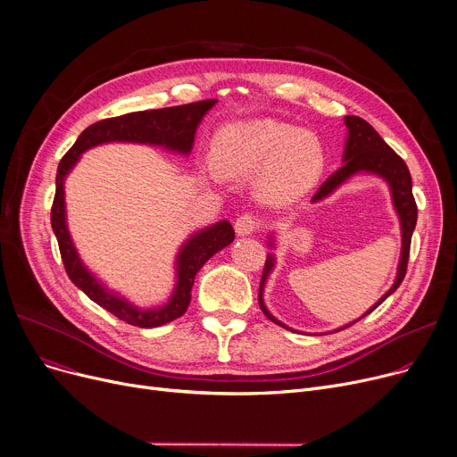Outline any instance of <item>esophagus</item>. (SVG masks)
<instances>
[{
	"label": "esophagus",
	"instance_id": "34e87169",
	"mask_svg": "<svg viewBox=\"0 0 457 457\" xmlns=\"http://www.w3.org/2000/svg\"><path fill=\"white\" fill-rule=\"evenodd\" d=\"M257 228H259V219H257V216H253L252 212H245L235 220V231H237V235H241V237L252 235Z\"/></svg>",
	"mask_w": 457,
	"mask_h": 457
}]
</instances>
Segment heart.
<instances>
[{
    "instance_id": "heart-1",
    "label": "heart",
    "mask_w": 457,
    "mask_h": 457,
    "mask_svg": "<svg viewBox=\"0 0 457 457\" xmlns=\"http://www.w3.org/2000/svg\"><path fill=\"white\" fill-rule=\"evenodd\" d=\"M326 159V146L315 131L270 118L226 124L211 142L214 170L229 178L257 172V190L269 204L302 198L322 178Z\"/></svg>"
}]
</instances>
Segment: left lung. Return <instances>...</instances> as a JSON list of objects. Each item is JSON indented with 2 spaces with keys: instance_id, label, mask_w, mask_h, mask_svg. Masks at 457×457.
Here are the masks:
<instances>
[{
  "instance_id": "1",
  "label": "left lung",
  "mask_w": 457,
  "mask_h": 457,
  "mask_svg": "<svg viewBox=\"0 0 457 457\" xmlns=\"http://www.w3.org/2000/svg\"><path fill=\"white\" fill-rule=\"evenodd\" d=\"M345 124L348 128V137H346V146H345V154H343V161L345 164L339 168L337 172L331 174L317 190V195L311 198V202H320L324 198H328L331 192L341 187L346 179H350L352 176L359 174V172H369V174H376L379 178L386 179L389 183L391 195H393V205L398 212L400 219V228H402V253H400V262H398V272H396V279L393 283L391 289L383 295L369 311L363 315L367 317L369 313L386 300L387 296H391L400 283L405 278V270H407V261H410V248H411V237L415 231V224H417V204L413 198V185H411V174L407 170V164L403 162V159L400 155H396V152L389 146V144L383 140L376 129L367 122V120L359 118V116H345ZM272 246V241L269 243ZM274 269V255L270 253L267 257L265 269H262V276H261V285H259V307L265 317L272 322H276L281 328H287L283 322H279L276 317L270 315V311L267 309L265 302H262V289H265V281L269 278V274ZM359 317V319H363ZM357 319V320H359ZM353 320V322H357ZM353 322L346 324L345 328L352 326ZM341 328V329H345ZM291 329V328H287ZM339 331V329H337Z\"/></svg>"
}]
</instances>
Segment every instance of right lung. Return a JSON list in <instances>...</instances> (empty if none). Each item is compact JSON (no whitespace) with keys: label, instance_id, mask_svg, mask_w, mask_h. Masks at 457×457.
<instances>
[{"label":"right lung","instance_id":"obj_1","mask_svg":"<svg viewBox=\"0 0 457 457\" xmlns=\"http://www.w3.org/2000/svg\"><path fill=\"white\" fill-rule=\"evenodd\" d=\"M214 104L216 100H204L178 107L138 111L100 120V122L88 126L78 137L74 146L66 152V155L59 162L55 179L57 188L52 205V228L57 237L66 274L71 283L78 289H81L92 302L131 326L157 328L179 319L190 303V291L198 270L216 252H220L233 243L235 231L228 220H220L195 235H190L176 259L178 281L170 300L155 309H138L126 298L111 293L104 283H100L87 270L83 261L79 259L66 226L64 178L79 161L83 152L100 146V144L105 142L154 144V146H162L166 150L187 155L192 150V144H195V133L202 122V118Z\"/></svg>","mask_w":457,"mask_h":457}]
</instances>
